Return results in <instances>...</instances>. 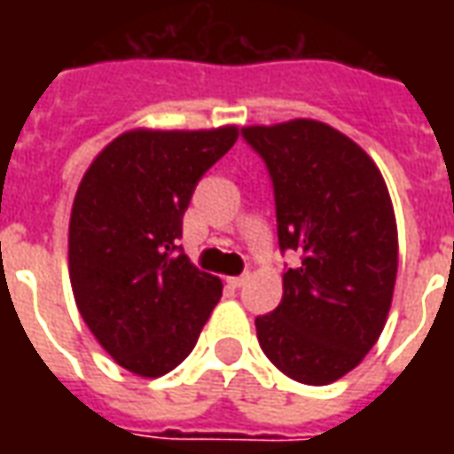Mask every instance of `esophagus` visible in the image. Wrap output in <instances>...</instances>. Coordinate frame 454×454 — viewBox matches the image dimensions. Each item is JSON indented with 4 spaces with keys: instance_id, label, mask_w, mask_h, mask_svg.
I'll return each mask as SVG.
<instances>
[{
    "instance_id": "1",
    "label": "esophagus",
    "mask_w": 454,
    "mask_h": 454,
    "mask_svg": "<svg viewBox=\"0 0 454 454\" xmlns=\"http://www.w3.org/2000/svg\"><path fill=\"white\" fill-rule=\"evenodd\" d=\"M226 282H228V286H231V289H240V286H243V285H246V282H247V275L228 277Z\"/></svg>"
}]
</instances>
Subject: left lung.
Instances as JSON below:
<instances>
[{
    "label": "left lung",
    "mask_w": 454,
    "mask_h": 454,
    "mask_svg": "<svg viewBox=\"0 0 454 454\" xmlns=\"http://www.w3.org/2000/svg\"><path fill=\"white\" fill-rule=\"evenodd\" d=\"M265 162L286 267L275 311L257 316V340L286 377L324 387L355 370L389 314L399 240L389 192L370 155L321 121L247 126Z\"/></svg>",
    "instance_id": "obj_1"
}]
</instances>
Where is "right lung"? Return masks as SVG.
<instances>
[{
	"mask_svg": "<svg viewBox=\"0 0 454 454\" xmlns=\"http://www.w3.org/2000/svg\"><path fill=\"white\" fill-rule=\"evenodd\" d=\"M236 126L129 130L84 172L70 216V282L104 350L162 377L194 350L221 279L189 262L182 216L199 179L233 148Z\"/></svg>",
	"mask_w": 454,
	"mask_h": 454,
	"instance_id": "obj_1",
	"label": "right lung"
}]
</instances>
